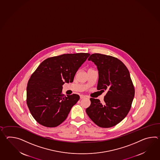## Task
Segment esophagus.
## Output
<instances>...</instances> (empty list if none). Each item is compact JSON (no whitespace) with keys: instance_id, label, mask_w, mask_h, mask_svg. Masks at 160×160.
I'll use <instances>...</instances> for the list:
<instances>
[{"instance_id":"1","label":"esophagus","mask_w":160,"mask_h":160,"mask_svg":"<svg viewBox=\"0 0 160 160\" xmlns=\"http://www.w3.org/2000/svg\"><path fill=\"white\" fill-rule=\"evenodd\" d=\"M80 99H82L85 98V95H80Z\"/></svg>"}]
</instances>
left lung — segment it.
I'll use <instances>...</instances> for the list:
<instances>
[{
  "mask_svg": "<svg viewBox=\"0 0 160 160\" xmlns=\"http://www.w3.org/2000/svg\"><path fill=\"white\" fill-rule=\"evenodd\" d=\"M97 66L100 91H107L103 103L91 98L86 109L90 119L100 128L113 127L127 116L132 107L135 89L127 67L116 57L100 53L91 54L88 59Z\"/></svg>",
  "mask_w": 160,
  "mask_h": 160,
  "instance_id": "8db88e82",
  "label": "left lung"
}]
</instances>
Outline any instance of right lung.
<instances>
[{
	"instance_id": "add662e5",
	"label": "right lung",
	"mask_w": 160,
	"mask_h": 160,
	"mask_svg": "<svg viewBox=\"0 0 160 160\" xmlns=\"http://www.w3.org/2000/svg\"><path fill=\"white\" fill-rule=\"evenodd\" d=\"M89 53L64 54L42 61L33 72L27 87L26 103L33 118L48 128L58 126L78 102L77 94L62 93L65 82H72Z\"/></svg>"
}]
</instances>
